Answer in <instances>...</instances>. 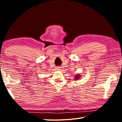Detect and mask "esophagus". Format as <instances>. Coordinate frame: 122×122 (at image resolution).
Masks as SVG:
<instances>
[{
	"label": "esophagus",
	"instance_id": "1",
	"mask_svg": "<svg viewBox=\"0 0 122 122\" xmlns=\"http://www.w3.org/2000/svg\"><path fill=\"white\" fill-rule=\"evenodd\" d=\"M57 69H59V68H57Z\"/></svg>",
	"mask_w": 122,
	"mask_h": 122
}]
</instances>
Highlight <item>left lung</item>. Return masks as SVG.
Listing matches in <instances>:
<instances>
[{
	"instance_id": "obj_1",
	"label": "left lung",
	"mask_w": 122,
	"mask_h": 122,
	"mask_svg": "<svg viewBox=\"0 0 122 122\" xmlns=\"http://www.w3.org/2000/svg\"><path fill=\"white\" fill-rule=\"evenodd\" d=\"M82 75H80V74H77L75 75V77H74V80H78L79 79H81Z\"/></svg>"
}]
</instances>
